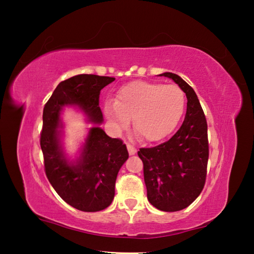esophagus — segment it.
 <instances>
[{"label":"esophagus","instance_id":"obj_1","mask_svg":"<svg viewBox=\"0 0 254 254\" xmlns=\"http://www.w3.org/2000/svg\"><path fill=\"white\" fill-rule=\"evenodd\" d=\"M127 150H128V154H130V155H134V154L136 153V148L134 147L132 144H128V143H127Z\"/></svg>","mask_w":254,"mask_h":254}]
</instances>
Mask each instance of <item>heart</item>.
<instances>
[{"mask_svg": "<svg viewBox=\"0 0 254 254\" xmlns=\"http://www.w3.org/2000/svg\"><path fill=\"white\" fill-rule=\"evenodd\" d=\"M186 95L178 85L134 80L117 91L105 115L116 128L132 119L136 135L147 142L163 139L175 130L185 112Z\"/></svg>", "mask_w": 254, "mask_h": 254, "instance_id": "1", "label": "heart"}]
</instances>
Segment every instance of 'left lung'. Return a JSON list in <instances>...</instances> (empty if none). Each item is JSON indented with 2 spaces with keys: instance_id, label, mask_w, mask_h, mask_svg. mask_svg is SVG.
I'll use <instances>...</instances> for the list:
<instances>
[{
  "instance_id": "left-lung-1",
  "label": "left lung",
  "mask_w": 254,
  "mask_h": 254,
  "mask_svg": "<svg viewBox=\"0 0 254 254\" xmlns=\"http://www.w3.org/2000/svg\"><path fill=\"white\" fill-rule=\"evenodd\" d=\"M172 78L187 96V113L179 130L168 141L137 152L143 161L149 203L164 212L188 207L202 192L207 174V122L195 91L180 76Z\"/></svg>"
}]
</instances>
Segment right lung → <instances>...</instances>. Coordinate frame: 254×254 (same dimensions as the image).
<instances>
[{"mask_svg":"<svg viewBox=\"0 0 254 254\" xmlns=\"http://www.w3.org/2000/svg\"><path fill=\"white\" fill-rule=\"evenodd\" d=\"M115 79L80 74L63 80L47 101L42 113L40 146L46 176L63 201L83 212H98L111 204L118 172L128 158V153L122 139L111 138L96 127L90 128L80 159L75 165L67 164L57 128L60 112L64 106L76 105L87 113L91 122L101 123L100 91Z\"/></svg>","mask_w":254,"mask_h":254,"instance_id":"1","label":"right lung"}]
</instances>
